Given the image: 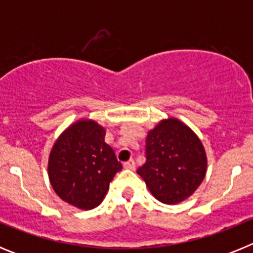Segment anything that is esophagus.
I'll return each mask as SVG.
<instances>
[{
  "label": "esophagus",
  "instance_id": "obj_1",
  "mask_svg": "<svg viewBox=\"0 0 253 253\" xmlns=\"http://www.w3.org/2000/svg\"><path fill=\"white\" fill-rule=\"evenodd\" d=\"M124 167L126 169H135V162H134V160L126 161V162H124Z\"/></svg>",
  "mask_w": 253,
  "mask_h": 253
}]
</instances>
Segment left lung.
<instances>
[{"label":"left lung","mask_w":253,"mask_h":253,"mask_svg":"<svg viewBox=\"0 0 253 253\" xmlns=\"http://www.w3.org/2000/svg\"><path fill=\"white\" fill-rule=\"evenodd\" d=\"M146 163L137 173L163 204L175 205L193 195L207 173L202 140L175 118L161 120L146 139Z\"/></svg>","instance_id":"8db88e82"}]
</instances>
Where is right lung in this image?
I'll return each instance as SVG.
<instances>
[{
  "instance_id": "right-lung-1",
  "label": "right lung",
  "mask_w": 253,
  "mask_h": 253,
  "mask_svg": "<svg viewBox=\"0 0 253 253\" xmlns=\"http://www.w3.org/2000/svg\"><path fill=\"white\" fill-rule=\"evenodd\" d=\"M105 128L93 120H78L60 134L49 154L51 187L78 209L101 204L110 181L123 169L114 149L105 143Z\"/></svg>"
}]
</instances>
